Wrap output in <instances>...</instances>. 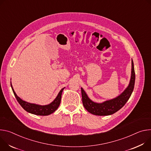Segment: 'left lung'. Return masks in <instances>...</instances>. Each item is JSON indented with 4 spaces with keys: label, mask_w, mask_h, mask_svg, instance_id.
I'll return each mask as SVG.
<instances>
[{
    "label": "left lung",
    "mask_w": 151,
    "mask_h": 151,
    "mask_svg": "<svg viewBox=\"0 0 151 151\" xmlns=\"http://www.w3.org/2000/svg\"><path fill=\"white\" fill-rule=\"evenodd\" d=\"M131 75L128 87L118 96L106 101L102 103L92 101L88 97L85 91L81 88L82 102L83 106L91 113L97 116H108L119 110L130 98L135 84V71L134 63L131 60Z\"/></svg>",
    "instance_id": "obj_1"
}]
</instances>
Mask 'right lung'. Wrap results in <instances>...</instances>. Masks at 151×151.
<instances>
[{
	"instance_id": "1",
	"label": "right lung",
	"mask_w": 151,
	"mask_h": 151,
	"mask_svg": "<svg viewBox=\"0 0 151 151\" xmlns=\"http://www.w3.org/2000/svg\"><path fill=\"white\" fill-rule=\"evenodd\" d=\"M11 86L13 91V93L17 100V101L20 104V106L27 112L33 114H36V115H40V116H47L49 115L50 114L53 113L54 111H55L59 107L60 101H61V96H62V93L63 90L65 89L62 88L60 92H59L58 96L56 98L54 99V101L52 102L50 104L48 105H45V106H41V105H38L36 104H32V103H29L26 101H23L20 97H19L17 94L15 93L12 86L11 85Z\"/></svg>"
}]
</instances>
